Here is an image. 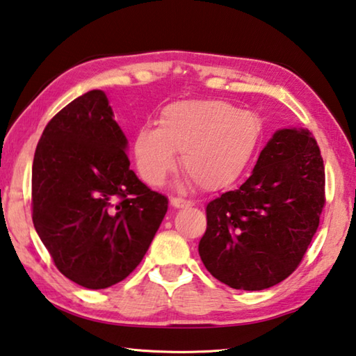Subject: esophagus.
Returning <instances> with one entry per match:
<instances>
[{"instance_id": "34e87169", "label": "esophagus", "mask_w": 356, "mask_h": 356, "mask_svg": "<svg viewBox=\"0 0 356 356\" xmlns=\"http://www.w3.org/2000/svg\"><path fill=\"white\" fill-rule=\"evenodd\" d=\"M170 204L175 207V209H184V207H191L192 203L183 198H170Z\"/></svg>"}]
</instances>
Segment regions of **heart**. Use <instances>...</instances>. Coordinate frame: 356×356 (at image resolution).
<instances>
[{
  "label": "heart",
  "mask_w": 356,
  "mask_h": 356,
  "mask_svg": "<svg viewBox=\"0 0 356 356\" xmlns=\"http://www.w3.org/2000/svg\"><path fill=\"white\" fill-rule=\"evenodd\" d=\"M158 124L140 127L133 143L138 170L152 186L175 169L178 152L201 189H226L246 172L261 140L254 113L218 99L177 100L161 110Z\"/></svg>",
  "instance_id": "b5f03b06"
}]
</instances>
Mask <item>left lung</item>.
<instances>
[{"label":"left lung","instance_id":"obj_1","mask_svg":"<svg viewBox=\"0 0 356 356\" xmlns=\"http://www.w3.org/2000/svg\"><path fill=\"white\" fill-rule=\"evenodd\" d=\"M325 173L302 127L277 130L251 177L206 207L198 245L206 270L236 290L259 291L296 270L319 226Z\"/></svg>","mask_w":356,"mask_h":356}]
</instances>
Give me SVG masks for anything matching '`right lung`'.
<instances>
[{"label":"right lung","instance_id":"obj_1","mask_svg":"<svg viewBox=\"0 0 356 356\" xmlns=\"http://www.w3.org/2000/svg\"><path fill=\"white\" fill-rule=\"evenodd\" d=\"M129 139L92 90L51 119L32 164V221L63 276L90 290L140 264L169 200L130 170Z\"/></svg>","mask_w":356,"mask_h":356}]
</instances>
